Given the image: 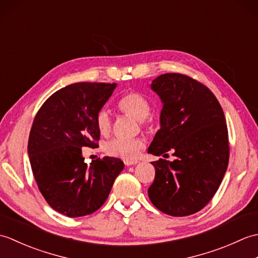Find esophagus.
<instances>
[{"instance_id":"34e87169","label":"esophagus","mask_w":258,"mask_h":258,"mask_svg":"<svg viewBox=\"0 0 258 258\" xmlns=\"http://www.w3.org/2000/svg\"><path fill=\"white\" fill-rule=\"evenodd\" d=\"M138 160H124V164L126 166H131V165H134V164L138 163Z\"/></svg>"}]
</instances>
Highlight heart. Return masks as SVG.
Instances as JSON below:
<instances>
[{"label":"heart","mask_w":258,"mask_h":258,"mask_svg":"<svg viewBox=\"0 0 258 258\" xmlns=\"http://www.w3.org/2000/svg\"><path fill=\"white\" fill-rule=\"evenodd\" d=\"M117 107L122 113L132 116L144 126L150 127L151 122L149 115L151 113V104L145 96L138 92H128L120 97ZM96 126L102 135H107L112 128L111 115L106 109H101L96 114ZM144 147V141L142 139H113L107 142L105 151L108 155L124 158V160H134L139 155L140 151Z\"/></svg>","instance_id":"1"}]
</instances>
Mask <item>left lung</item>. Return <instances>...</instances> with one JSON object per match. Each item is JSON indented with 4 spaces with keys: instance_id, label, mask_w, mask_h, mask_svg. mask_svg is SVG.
<instances>
[{
    "instance_id": "obj_1",
    "label": "left lung",
    "mask_w": 258,
    "mask_h": 258,
    "mask_svg": "<svg viewBox=\"0 0 258 258\" xmlns=\"http://www.w3.org/2000/svg\"><path fill=\"white\" fill-rule=\"evenodd\" d=\"M163 102L161 128L149 153L173 162H152L154 182L149 197L157 210L171 216H188L204 208L215 195L229 158L225 115L212 91L180 73L158 76L151 85Z\"/></svg>"
}]
</instances>
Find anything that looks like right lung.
I'll return each mask as SVG.
<instances>
[{"label":"right lung","mask_w":258,"mask_h":258,"mask_svg":"<svg viewBox=\"0 0 258 258\" xmlns=\"http://www.w3.org/2000/svg\"><path fill=\"white\" fill-rule=\"evenodd\" d=\"M116 84L74 83L43 103L33 120L27 152L37 187L53 210L69 217L97 211L108 197L124 163L97 158L90 166L82 147H96V114Z\"/></svg>","instance_id":"obj_1"}]
</instances>
